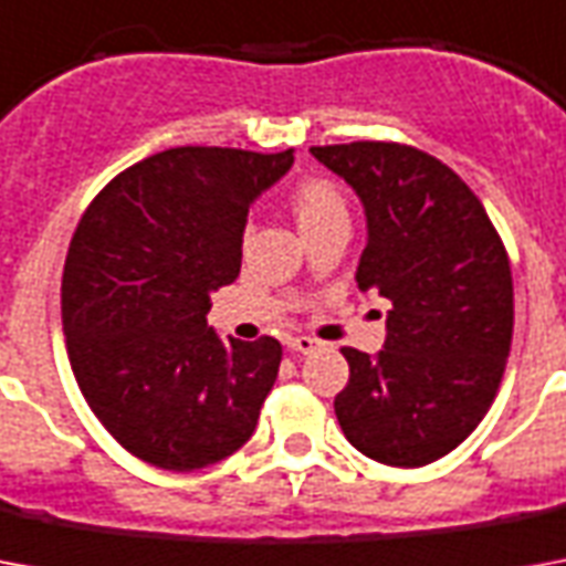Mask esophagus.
I'll return each instance as SVG.
<instances>
[{
	"instance_id": "esophagus-1",
	"label": "esophagus",
	"mask_w": 566,
	"mask_h": 566,
	"mask_svg": "<svg viewBox=\"0 0 566 566\" xmlns=\"http://www.w3.org/2000/svg\"><path fill=\"white\" fill-rule=\"evenodd\" d=\"M287 349H293V353H302L308 355L317 349V340L308 335H296V337H287Z\"/></svg>"
}]
</instances>
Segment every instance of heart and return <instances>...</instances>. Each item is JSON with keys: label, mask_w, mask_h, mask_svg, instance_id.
Instances as JSON below:
<instances>
[{"label": "heart", "mask_w": 566, "mask_h": 566, "mask_svg": "<svg viewBox=\"0 0 566 566\" xmlns=\"http://www.w3.org/2000/svg\"><path fill=\"white\" fill-rule=\"evenodd\" d=\"M291 205L302 231L311 229V226H319V222L332 220V217H344L346 213L340 193H337V190L323 179L302 181L300 188L293 190Z\"/></svg>", "instance_id": "obj_1"}]
</instances>
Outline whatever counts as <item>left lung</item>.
<instances>
[{"label":"left lung","instance_id":"1","mask_svg":"<svg viewBox=\"0 0 566 566\" xmlns=\"http://www.w3.org/2000/svg\"><path fill=\"white\" fill-rule=\"evenodd\" d=\"M361 199L358 291L390 302L385 346L344 349L346 440L387 467H426L482 422L514 332L511 264L475 193L413 146H311Z\"/></svg>","mask_w":566,"mask_h":566}]
</instances>
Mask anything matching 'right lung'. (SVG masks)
<instances>
[{
    "mask_svg": "<svg viewBox=\"0 0 566 566\" xmlns=\"http://www.w3.org/2000/svg\"><path fill=\"white\" fill-rule=\"evenodd\" d=\"M291 167L293 149H167L119 172L70 240L61 317L75 381L146 464L202 470L255 431L282 344L220 337L208 311L240 273L249 205Z\"/></svg>",
    "mask_w": 566,
    "mask_h": 566,
    "instance_id": "obj_1",
    "label": "right lung"
}]
</instances>
